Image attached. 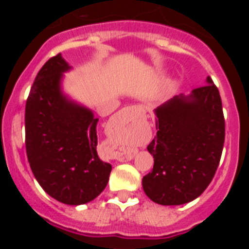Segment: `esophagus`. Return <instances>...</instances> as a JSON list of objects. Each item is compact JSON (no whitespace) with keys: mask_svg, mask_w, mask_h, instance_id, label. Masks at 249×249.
Instances as JSON below:
<instances>
[{"mask_svg":"<svg viewBox=\"0 0 249 249\" xmlns=\"http://www.w3.org/2000/svg\"><path fill=\"white\" fill-rule=\"evenodd\" d=\"M129 108H131L133 112H138V113H140L141 109H142L141 107H137V106H132V107H129ZM133 157H135L133 155H128V156H124V157H120L118 158V160H121V162H124V160H133Z\"/></svg>","mask_w":249,"mask_h":249,"instance_id":"esophagus-1","label":"esophagus"}]
</instances>
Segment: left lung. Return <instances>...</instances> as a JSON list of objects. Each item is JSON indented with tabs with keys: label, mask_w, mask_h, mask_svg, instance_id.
Here are the masks:
<instances>
[{
	"label": "left lung",
	"mask_w": 249,
	"mask_h": 249,
	"mask_svg": "<svg viewBox=\"0 0 249 249\" xmlns=\"http://www.w3.org/2000/svg\"><path fill=\"white\" fill-rule=\"evenodd\" d=\"M157 135L147 149L153 169L142 179L148 198L162 206L188 203L211 183L224 143L218 89L210 76L188 96H175L155 109Z\"/></svg>",
	"instance_id": "left-lung-1"
}]
</instances>
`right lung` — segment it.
I'll return each instance as SVG.
<instances>
[{
  "instance_id": "add662e5",
  "label": "right lung",
  "mask_w": 249,
  "mask_h": 249,
  "mask_svg": "<svg viewBox=\"0 0 249 249\" xmlns=\"http://www.w3.org/2000/svg\"><path fill=\"white\" fill-rule=\"evenodd\" d=\"M71 68L58 53L37 73L26 102V152L45 192L78 206L101 195L112 166L97 155L98 118L63 93V73Z\"/></svg>"
}]
</instances>
